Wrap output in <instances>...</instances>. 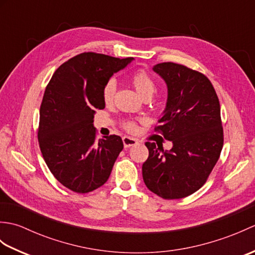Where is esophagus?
I'll return each instance as SVG.
<instances>
[{
	"instance_id": "obj_1",
	"label": "esophagus",
	"mask_w": 255,
	"mask_h": 255,
	"mask_svg": "<svg viewBox=\"0 0 255 255\" xmlns=\"http://www.w3.org/2000/svg\"><path fill=\"white\" fill-rule=\"evenodd\" d=\"M123 142H124V145L125 148H129V147H132V145L137 144V140L133 139L131 137H128V136H125L123 137Z\"/></svg>"
}]
</instances>
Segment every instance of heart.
I'll use <instances>...</instances> for the list:
<instances>
[{
  "label": "heart",
  "mask_w": 255,
  "mask_h": 255,
  "mask_svg": "<svg viewBox=\"0 0 255 255\" xmlns=\"http://www.w3.org/2000/svg\"><path fill=\"white\" fill-rule=\"evenodd\" d=\"M130 83L136 90L137 94L141 97V99H147V97H151L155 92V83L150 75L143 71V70H139L136 71L130 78ZM115 82L114 81H110L103 90V101L106 104H110L114 99V94H115ZM125 128L128 129L129 131H134L137 128V124L133 121H127L125 123Z\"/></svg>",
  "instance_id": "b5f03b06"
}]
</instances>
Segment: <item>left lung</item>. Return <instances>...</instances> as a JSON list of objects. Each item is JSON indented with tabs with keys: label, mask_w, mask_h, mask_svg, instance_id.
I'll return each instance as SVG.
<instances>
[{
	"label": "left lung",
	"mask_w": 255,
	"mask_h": 255,
	"mask_svg": "<svg viewBox=\"0 0 255 255\" xmlns=\"http://www.w3.org/2000/svg\"><path fill=\"white\" fill-rule=\"evenodd\" d=\"M153 71L165 81L167 101L154 128L173 147L164 151L158 142L142 164L143 182L164 199L186 197L202 187L217 163L224 145L220 104L208 78L183 64L163 62Z\"/></svg>",
	"instance_id": "obj_1"
}]
</instances>
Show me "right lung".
I'll return each mask as SVG.
<instances>
[{"instance_id": "obj_1", "label": "right lung", "mask_w": 255, "mask_h": 255, "mask_svg": "<svg viewBox=\"0 0 255 255\" xmlns=\"http://www.w3.org/2000/svg\"><path fill=\"white\" fill-rule=\"evenodd\" d=\"M133 58L83 52L62 63L48 83L39 111L38 142L47 166L63 186L80 194L104 185L124 148L116 134L96 140L93 119L103 90Z\"/></svg>"}]
</instances>
